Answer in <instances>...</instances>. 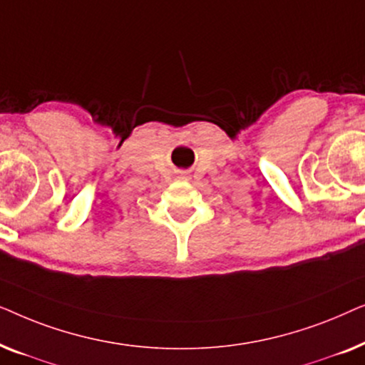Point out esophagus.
Listing matches in <instances>:
<instances>
[{"instance_id": "1", "label": "esophagus", "mask_w": 365, "mask_h": 365, "mask_svg": "<svg viewBox=\"0 0 365 365\" xmlns=\"http://www.w3.org/2000/svg\"><path fill=\"white\" fill-rule=\"evenodd\" d=\"M184 178H186V176H184Z\"/></svg>"}]
</instances>
